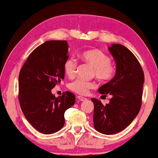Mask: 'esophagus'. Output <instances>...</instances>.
<instances>
[{"label": "esophagus", "instance_id": "obj_1", "mask_svg": "<svg viewBox=\"0 0 158 158\" xmlns=\"http://www.w3.org/2000/svg\"><path fill=\"white\" fill-rule=\"evenodd\" d=\"M77 98L81 101H87V98H86L82 97V96H78Z\"/></svg>", "mask_w": 158, "mask_h": 158}]
</instances>
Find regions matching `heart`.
<instances>
[{"label": "heart", "instance_id": "heart-1", "mask_svg": "<svg viewBox=\"0 0 158 158\" xmlns=\"http://www.w3.org/2000/svg\"><path fill=\"white\" fill-rule=\"evenodd\" d=\"M81 59L93 68V74L99 81H106L111 79L115 73V67L111 62L109 56L98 49L85 51L81 55ZM77 61L73 57H70L64 64V71L69 77H73L76 73ZM95 87V84L82 79H77L69 84L71 90L80 95L88 93L89 89Z\"/></svg>", "mask_w": 158, "mask_h": 158}]
</instances>
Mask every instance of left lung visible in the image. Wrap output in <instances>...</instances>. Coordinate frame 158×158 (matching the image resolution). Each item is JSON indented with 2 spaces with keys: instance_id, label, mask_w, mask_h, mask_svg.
<instances>
[{
  "instance_id": "1",
  "label": "left lung",
  "mask_w": 158,
  "mask_h": 158,
  "mask_svg": "<svg viewBox=\"0 0 158 158\" xmlns=\"http://www.w3.org/2000/svg\"><path fill=\"white\" fill-rule=\"evenodd\" d=\"M109 50L114 59L116 73L113 79L98 89L102 95H111L103 106L93 98L94 127L105 135L120 132L132 123L141 106L144 75L135 55L123 45L113 44Z\"/></svg>"
}]
</instances>
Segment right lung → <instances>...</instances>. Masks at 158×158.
I'll list each match as a JSON object with an SVG mask.
<instances>
[{
	"label": "right lung",
	"instance_id": "add662e5",
	"mask_svg": "<svg viewBox=\"0 0 158 158\" xmlns=\"http://www.w3.org/2000/svg\"><path fill=\"white\" fill-rule=\"evenodd\" d=\"M66 41H46L32 52L19 75V101L26 119L44 134L59 131L65 124L64 113L76 97L66 91L56 98L52 89L64 79L69 58Z\"/></svg>",
	"mask_w": 158,
	"mask_h": 158
}]
</instances>
